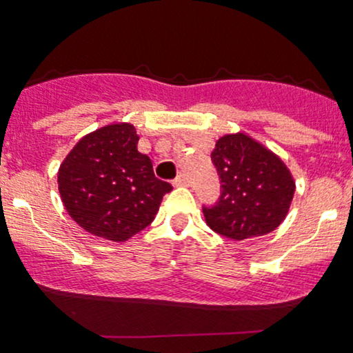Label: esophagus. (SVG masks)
<instances>
[{
    "label": "esophagus",
    "instance_id": "esophagus-1",
    "mask_svg": "<svg viewBox=\"0 0 353 353\" xmlns=\"http://www.w3.org/2000/svg\"><path fill=\"white\" fill-rule=\"evenodd\" d=\"M174 185H189V177L185 174H179V176L174 179Z\"/></svg>",
    "mask_w": 353,
    "mask_h": 353
}]
</instances>
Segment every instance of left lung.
Segmentation results:
<instances>
[{
  "instance_id": "8db88e82",
  "label": "left lung",
  "mask_w": 353,
  "mask_h": 353,
  "mask_svg": "<svg viewBox=\"0 0 353 353\" xmlns=\"http://www.w3.org/2000/svg\"><path fill=\"white\" fill-rule=\"evenodd\" d=\"M210 157L222 190L212 208H202L209 228L232 241L277 229L295 192L292 174L281 157L244 132L222 136Z\"/></svg>"
}]
</instances>
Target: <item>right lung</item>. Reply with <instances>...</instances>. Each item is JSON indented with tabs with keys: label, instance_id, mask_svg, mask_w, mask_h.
<instances>
[{
	"label": "right lung",
	"instance_id": "add662e5",
	"mask_svg": "<svg viewBox=\"0 0 353 353\" xmlns=\"http://www.w3.org/2000/svg\"><path fill=\"white\" fill-rule=\"evenodd\" d=\"M137 141L132 124H108L79 139L59 165L61 201L92 236L128 241L151 224L163 196L172 190L154 176Z\"/></svg>",
	"mask_w": 353,
	"mask_h": 353
}]
</instances>
